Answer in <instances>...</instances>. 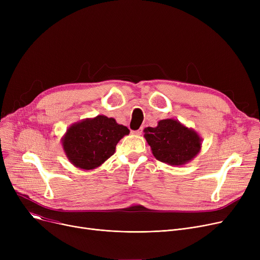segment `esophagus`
I'll list each match as a JSON object with an SVG mask.
<instances>
[{"instance_id":"1","label":"esophagus","mask_w":260,"mask_h":260,"mask_svg":"<svg viewBox=\"0 0 260 260\" xmlns=\"http://www.w3.org/2000/svg\"><path fill=\"white\" fill-rule=\"evenodd\" d=\"M142 131H143V127H140L139 129H137V131H133L132 133L134 134V135H137V136H139V135H141L142 134Z\"/></svg>"}]
</instances>
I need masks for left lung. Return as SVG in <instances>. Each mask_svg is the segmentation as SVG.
<instances>
[{
  "instance_id": "8db88e82",
  "label": "left lung",
  "mask_w": 260,
  "mask_h": 260,
  "mask_svg": "<svg viewBox=\"0 0 260 260\" xmlns=\"http://www.w3.org/2000/svg\"><path fill=\"white\" fill-rule=\"evenodd\" d=\"M144 138L155 158L170 166H184L200 152L199 134L175 119H163L155 127L144 128Z\"/></svg>"
}]
</instances>
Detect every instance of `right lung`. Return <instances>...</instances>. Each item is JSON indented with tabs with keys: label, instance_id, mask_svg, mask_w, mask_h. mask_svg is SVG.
Masks as SVG:
<instances>
[{
	"label": "right lung",
	"instance_id": "add662e5",
	"mask_svg": "<svg viewBox=\"0 0 260 260\" xmlns=\"http://www.w3.org/2000/svg\"><path fill=\"white\" fill-rule=\"evenodd\" d=\"M129 129L114 118L99 115L74 123L62 137L63 151L72 165L81 170L97 169L114 155L118 142Z\"/></svg>",
	"mask_w": 260,
	"mask_h": 260
}]
</instances>
